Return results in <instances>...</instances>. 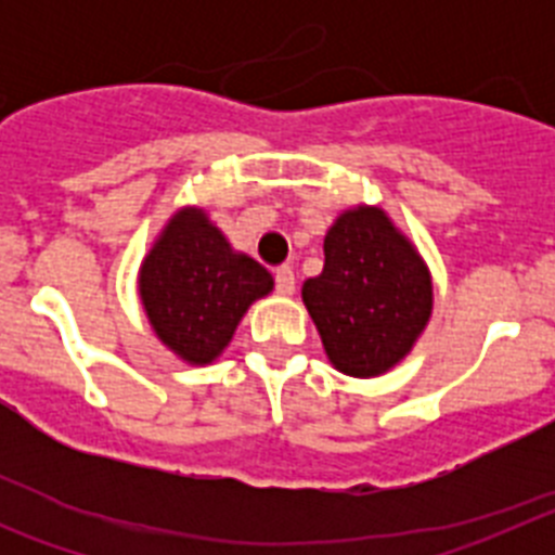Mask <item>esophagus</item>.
<instances>
[{
    "label": "esophagus",
    "mask_w": 555,
    "mask_h": 555,
    "mask_svg": "<svg viewBox=\"0 0 555 555\" xmlns=\"http://www.w3.org/2000/svg\"><path fill=\"white\" fill-rule=\"evenodd\" d=\"M274 288H278V294H283V297L294 294V272H292V267H281V269H278V272H274Z\"/></svg>",
    "instance_id": "1"
}]
</instances>
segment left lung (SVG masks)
Here are the masks:
<instances>
[{
	"label": "left lung",
	"mask_w": 555,
	"mask_h": 555,
	"mask_svg": "<svg viewBox=\"0 0 555 555\" xmlns=\"http://www.w3.org/2000/svg\"><path fill=\"white\" fill-rule=\"evenodd\" d=\"M302 302L327 361L350 377L397 366L434 311L428 263L384 208L341 210L325 235V269L302 283Z\"/></svg>",
	"instance_id": "1"
}]
</instances>
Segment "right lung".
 <instances>
[{
    "mask_svg": "<svg viewBox=\"0 0 555 555\" xmlns=\"http://www.w3.org/2000/svg\"><path fill=\"white\" fill-rule=\"evenodd\" d=\"M272 288V274L235 253L194 205L164 224L139 269V297L152 331L194 366L217 361L247 308Z\"/></svg>",
    "mask_w": 555,
    "mask_h": 555,
    "instance_id": "right-lung-1",
    "label": "right lung"
}]
</instances>
